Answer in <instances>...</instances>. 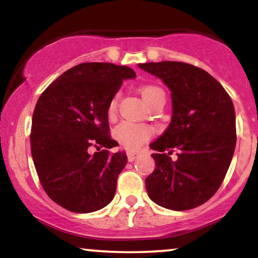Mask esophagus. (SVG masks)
I'll return each instance as SVG.
<instances>
[{
    "label": "esophagus",
    "instance_id": "1",
    "mask_svg": "<svg viewBox=\"0 0 258 258\" xmlns=\"http://www.w3.org/2000/svg\"><path fill=\"white\" fill-rule=\"evenodd\" d=\"M140 155H141V153H139V151H133V153H128V160L130 162L135 161L136 158L140 156Z\"/></svg>",
    "mask_w": 258,
    "mask_h": 258
}]
</instances>
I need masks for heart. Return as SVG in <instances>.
Returning a JSON list of instances; mask_svg holds the SVG:
<instances>
[{
  "mask_svg": "<svg viewBox=\"0 0 258 258\" xmlns=\"http://www.w3.org/2000/svg\"><path fill=\"white\" fill-rule=\"evenodd\" d=\"M140 93L148 107H151L160 98H164V91L161 88L150 86V84L141 88ZM116 107H117V97H112L107 108L108 117H114L116 114ZM150 134L151 130L149 126L130 122H123L116 126L114 130L115 139L129 150L137 149L141 144L149 139Z\"/></svg>",
  "mask_w": 258,
  "mask_h": 258,
  "instance_id": "obj_1",
  "label": "heart"
}]
</instances>
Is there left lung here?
<instances>
[{"mask_svg":"<svg viewBox=\"0 0 258 258\" xmlns=\"http://www.w3.org/2000/svg\"><path fill=\"white\" fill-rule=\"evenodd\" d=\"M171 91L172 115L163 135L150 144L155 170L146 178L150 200L170 210L206 203L223 182L236 146L232 101L206 70L184 62L140 63ZM179 150L178 160L168 155Z\"/></svg>","mask_w":258,"mask_h":258,"instance_id":"1","label":"left lung"}]
</instances>
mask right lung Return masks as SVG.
<instances>
[{"instance_id": "right-lung-1", "label": "right lung", "mask_w": 258, "mask_h": 258, "mask_svg": "<svg viewBox=\"0 0 258 258\" xmlns=\"http://www.w3.org/2000/svg\"><path fill=\"white\" fill-rule=\"evenodd\" d=\"M136 73L125 66L90 62L57 77L37 100L31 121V155L47 195L64 209L87 214L114 199L124 151L109 136V102ZM91 146L98 149L94 154ZM104 147L103 151H101Z\"/></svg>"}]
</instances>
